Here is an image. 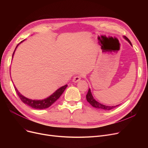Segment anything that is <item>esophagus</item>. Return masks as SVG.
<instances>
[{
  "instance_id": "34e87169",
  "label": "esophagus",
  "mask_w": 148,
  "mask_h": 148,
  "mask_svg": "<svg viewBox=\"0 0 148 148\" xmlns=\"http://www.w3.org/2000/svg\"><path fill=\"white\" fill-rule=\"evenodd\" d=\"M80 79H81V77H80V76H79V75H77V76H75V77H74L73 81V82H74V83H77V82H79V81L80 80Z\"/></svg>"
}]
</instances>
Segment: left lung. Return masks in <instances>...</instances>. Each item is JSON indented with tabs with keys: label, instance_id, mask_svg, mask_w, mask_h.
Returning a JSON list of instances; mask_svg holds the SVG:
<instances>
[{
	"label": "left lung",
	"instance_id": "8db88e82",
	"mask_svg": "<svg viewBox=\"0 0 148 148\" xmlns=\"http://www.w3.org/2000/svg\"><path fill=\"white\" fill-rule=\"evenodd\" d=\"M123 38L125 39V40L130 44V45L132 46V44H131V41L129 40V39L124 36ZM86 99L88 101V102L90 103V104L91 106H92L93 107H94L97 108H99V109H102V110H112L113 109V108L119 106V105H116V106H105V105H103L102 104H101L99 103H98V101H97L94 98V97H93L92 95V93H91V91H90V89H89V90H88V94L86 95Z\"/></svg>",
	"mask_w": 148,
	"mask_h": 148
}]
</instances>
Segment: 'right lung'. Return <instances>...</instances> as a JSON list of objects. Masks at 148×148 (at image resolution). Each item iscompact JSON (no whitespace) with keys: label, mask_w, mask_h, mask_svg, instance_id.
<instances>
[{"label":"right lung","mask_w":148,"mask_h":148,"mask_svg":"<svg viewBox=\"0 0 148 148\" xmlns=\"http://www.w3.org/2000/svg\"><path fill=\"white\" fill-rule=\"evenodd\" d=\"M24 41L25 40L21 41L20 43H21L23 41ZM18 45H19V44L17 45L16 48H15V49L13 53L12 58L14 56V52H15V50H16ZM67 86L68 85L66 84L64 86H62L61 88L58 89L56 91L54 92L53 94L52 95H51L49 97L45 99H42V100H33V99L27 98L20 94V93L17 89V88H15V86H14V88H15V92H16L18 96L19 97L20 99H21V101L23 103H24L25 104L28 105L29 106L31 107L32 108H35V109H44V108H48L50 106H51L54 102L56 101L57 99H58L61 96V95L63 94V92L66 88Z\"/></svg>","instance_id":"1"}]
</instances>
